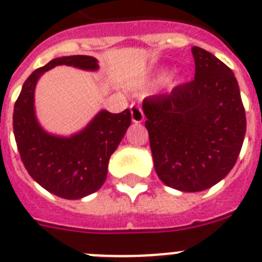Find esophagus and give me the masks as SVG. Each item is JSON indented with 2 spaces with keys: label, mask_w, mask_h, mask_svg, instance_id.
Segmentation results:
<instances>
[{
  "label": "esophagus",
  "mask_w": 262,
  "mask_h": 262,
  "mask_svg": "<svg viewBox=\"0 0 262 262\" xmlns=\"http://www.w3.org/2000/svg\"><path fill=\"white\" fill-rule=\"evenodd\" d=\"M131 119H133L134 123H142L144 120V114H143V110L140 108V106H131Z\"/></svg>",
  "instance_id": "1"
}]
</instances>
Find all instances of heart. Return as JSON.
I'll return each instance as SVG.
<instances>
[{
  "instance_id": "1",
  "label": "heart",
  "mask_w": 262,
  "mask_h": 262,
  "mask_svg": "<svg viewBox=\"0 0 262 262\" xmlns=\"http://www.w3.org/2000/svg\"><path fill=\"white\" fill-rule=\"evenodd\" d=\"M164 76H165V73H163V75H161V77H164Z\"/></svg>"
}]
</instances>
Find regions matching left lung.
I'll list each match as a JSON object with an SVG mask.
<instances>
[{"instance_id":"left-lung-1","label":"left lung","mask_w":262,"mask_h":262,"mask_svg":"<svg viewBox=\"0 0 262 262\" xmlns=\"http://www.w3.org/2000/svg\"><path fill=\"white\" fill-rule=\"evenodd\" d=\"M191 52L194 80L143 101L155 170L185 193L206 190L231 172L247 129L233 72L206 50Z\"/></svg>"}]
</instances>
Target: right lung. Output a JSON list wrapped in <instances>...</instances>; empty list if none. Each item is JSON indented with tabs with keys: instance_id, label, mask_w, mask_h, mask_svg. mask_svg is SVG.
Instances as JSON below:
<instances>
[{
	"instance_id": "1",
	"label": "right lung",
	"mask_w": 262,
	"mask_h": 262,
	"mask_svg": "<svg viewBox=\"0 0 262 262\" xmlns=\"http://www.w3.org/2000/svg\"><path fill=\"white\" fill-rule=\"evenodd\" d=\"M57 66L88 72L99 69L96 57L73 55L56 57L32 72L14 106V136L23 165L34 181L60 198L81 200L105 182L108 160L131 124V113L128 108L119 114L101 110L72 135L48 133L36 118L35 88L39 78Z\"/></svg>"
}]
</instances>
